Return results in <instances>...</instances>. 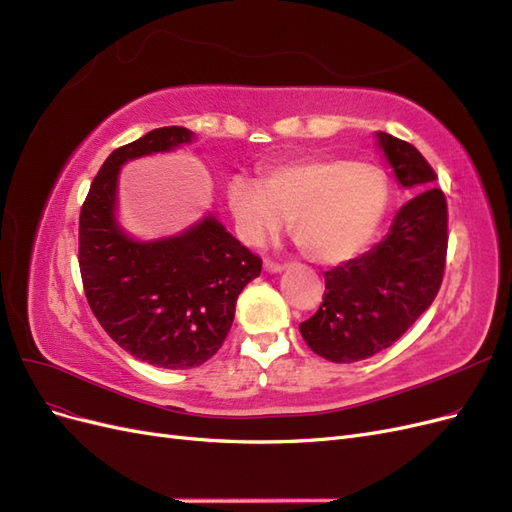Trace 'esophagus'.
Instances as JSON below:
<instances>
[{"instance_id": "esophagus-1", "label": "esophagus", "mask_w": 512, "mask_h": 512, "mask_svg": "<svg viewBox=\"0 0 512 512\" xmlns=\"http://www.w3.org/2000/svg\"><path fill=\"white\" fill-rule=\"evenodd\" d=\"M262 267H265L267 273H282L284 271L280 262H273V260H265V265H262Z\"/></svg>"}]
</instances>
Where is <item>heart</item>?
Listing matches in <instances>:
<instances>
[{"label":"heart","instance_id":"b5f03b06","mask_svg":"<svg viewBox=\"0 0 512 512\" xmlns=\"http://www.w3.org/2000/svg\"><path fill=\"white\" fill-rule=\"evenodd\" d=\"M391 200L384 170L342 156H312L271 166L260 183H228V205L243 243L258 247L290 218L309 258L339 265L376 239Z\"/></svg>","mask_w":512,"mask_h":512}]
</instances>
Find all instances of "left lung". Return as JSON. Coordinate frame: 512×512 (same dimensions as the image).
Here are the masks:
<instances>
[{
    "label": "left lung",
    "mask_w": 512,
    "mask_h": 512,
    "mask_svg": "<svg viewBox=\"0 0 512 512\" xmlns=\"http://www.w3.org/2000/svg\"><path fill=\"white\" fill-rule=\"evenodd\" d=\"M376 145L412 198L378 245L324 273L318 312L299 324L307 346L333 363L393 346L436 299L444 275L446 198L433 188L436 173L406 141L376 132Z\"/></svg>",
    "instance_id": "8db88e82"
}]
</instances>
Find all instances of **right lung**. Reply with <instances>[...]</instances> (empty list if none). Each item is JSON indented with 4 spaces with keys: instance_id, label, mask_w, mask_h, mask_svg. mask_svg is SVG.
Segmentation results:
<instances>
[{
    "instance_id": "add662e5",
    "label": "right lung",
    "mask_w": 512,
    "mask_h": 512,
    "mask_svg": "<svg viewBox=\"0 0 512 512\" xmlns=\"http://www.w3.org/2000/svg\"><path fill=\"white\" fill-rule=\"evenodd\" d=\"M194 141L192 130L168 126L115 149L91 183L79 222L91 312L123 350L164 369L198 367L222 348L237 297L262 267L213 211L177 235L149 241L121 226V166Z\"/></svg>"
}]
</instances>
